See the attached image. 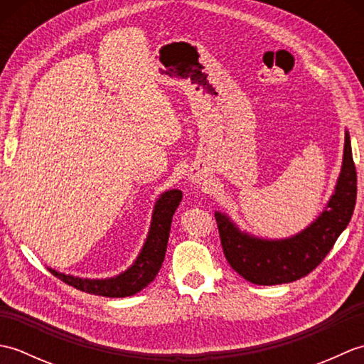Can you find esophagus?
Masks as SVG:
<instances>
[{
    "instance_id": "esophagus-1",
    "label": "esophagus",
    "mask_w": 364,
    "mask_h": 364,
    "mask_svg": "<svg viewBox=\"0 0 364 364\" xmlns=\"http://www.w3.org/2000/svg\"><path fill=\"white\" fill-rule=\"evenodd\" d=\"M191 178H192V183H197V184H200V181H202V176H200L198 173L196 175H191Z\"/></svg>"
}]
</instances>
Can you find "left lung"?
<instances>
[{"label":"left lung","mask_w":364,"mask_h":364,"mask_svg":"<svg viewBox=\"0 0 364 364\" xmlns=\"http://www.w3.org/2000/svg\"><path fill=\"white\" fill-rule=\"evenodd\" d=\"M357 202L349 131H346L341 173L326 210L300 233L284 239H262L245 233L227 214L215 211L223 255L230 266L253 284L272 286L296 282L318 267L349 225Z\"/></svg>","instance_id":"obj_1"}]
</instances>
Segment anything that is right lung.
<instances>
[{
    "instance_id": "add662e5",
    "label": "right lung",
    "mask_w": 364,
    "mask_h": 364,
    "mask_svg": "<svg viewBox=\"0 0 364 364\" xmlns=\"http://www.w3.org/2000/svg\"><path fill=\"white\" fill-rule=\"evenodd\" d=\"M181 198L183 194L178 189L166 191L164 194L159 196L153 210L149 236L145 239V244L141 253H139V257L125 272L111 278H102V280H98V278L90 280V278L60 274L54 269L48 270L54 277H58L59 280H63L64 283L70 284L82 292L95 294V296L103 297L134 296L136 292L142 291L145 286H149L159 272L162 261H164L166 257L172 218L178 205L181 202Z\"/></svg>"
}]
</instances>
